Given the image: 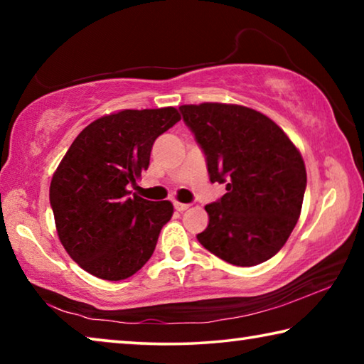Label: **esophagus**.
<instances>
[{"mask_svg": "<svg viewBox=\"0 0 364 364\" xmlns=\"http://www.w3.org/2000/svg\"><path fill=\"white\" fill-rule=\"evenodd\" d=\"M175 208H176V210L178 212H184V210H186V208H189V204H181V202H175Z\"/></svg>", "mask_w": 364, "mask_h": 364, "instance_id": "esophagus-1", "label": "esophagus"}]
</instances>
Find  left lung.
<instances>
[{
    "mask_svg": "<svg viewBox=\"0 0 364 364\" xmlns=\"http://www.w3.org/2000/svg\"><path fill=\"white\" fill-rule=\"evenodd\" d=\"M180 110L204 152L210 181L226 183V194L205 205L208 225L197 241L236 267L269 260L300 217L306 170L299 149L254 109L204 102Z\"/></svg>",
    "mask_w": 364,
    "mask_h": 364,
    "instance_id": "obj_1",
    "label": "left lung"
}]
</instances>
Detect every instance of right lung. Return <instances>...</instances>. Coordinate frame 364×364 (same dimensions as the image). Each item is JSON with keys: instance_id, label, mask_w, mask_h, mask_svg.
I'll use <instances>...</instances> for the list:
<instances>
[{"instance_id": "add662e5", "label": "right lung", "mask_w": 364, "mask_h": 364, "mask_svg": "<svg viewBox=\"0 0 364 364\" xmlns=\"http://www.w3.org/2000/svg\"><path fill=\"white\" fill-rule=\"evenodd\" d=\"M180 120L175 107L104 115L78 134L60 160L49 186L58 236L90 274L127 279L154 254L173 205L128 189L149 167L154 141Z\"/></svg>"}]
</instances>
